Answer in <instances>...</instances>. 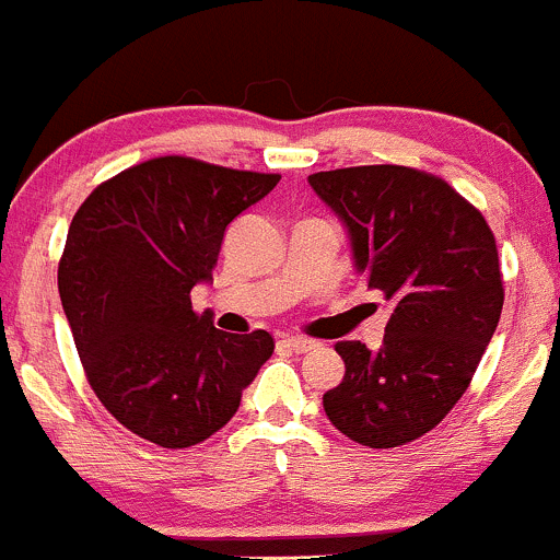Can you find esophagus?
<instances>
[{
    "mask_svg": "<svg viewBox=\"0 0 560 560\" xmlns=\"http://www.w3.org/2000/svg\"><path fill=\"white\" fill-rule=\"evenodd\" d=\"M282 345H285L291 353H310V350L318 348V342H315V339H307V337H285L282 339Z\"/></svg>",
    "mask_w": 560,
    "mask_h": 560,
    "instance_id": "34e87169",
    "label": "esophagus"
}]
</instances>
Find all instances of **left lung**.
<instances>
[{
	"label": "left lung",
	"instance_id": "8db88e82",
	"mask_svg": "<svg viewBox=\"0 0 560 560\" xmlns=\"http://www.w3.org/2000/svg\"><path fill=\"white\" fill-rule=\"evenodd\" d=\"M348 229L355 272L390 302L377 350L337 342L328 420L366 447L429 434L469 388L504 304L493 232L442 177L396 164L307 177Z\"/></svg>",
	"mask_w": 560,
	"mask_h": 560
}]
</instances>
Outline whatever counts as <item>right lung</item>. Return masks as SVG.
Masks as SVG:
<instances>
[{
	"mask_svg": "<svg viewBox=\"0 0 560 560\" xmlns=\"http://www.w3.org/2000/svg\"><path fill=\"white\" fill-rule=\"evenodd\" d=\"M280 175L161 155L96 186L69 223L61 307L85 377L118 423L161 447H191L237 412L272 355L269 331L226 334L196 315L223 234Z\"/></svg>",
	"mask_w": 560,
	"mask_h": 560,
	"instance_id": "obj_1",
	"label": "right lung"
}]
</instances>
